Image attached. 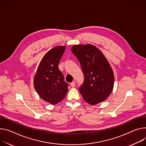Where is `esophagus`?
<instances>
[{
  "mask_svg": "<svg viewBox=\"0 0 146 146\" xmlns=\"http://www.w3.org/2000/svg\"><path fill=\"white\" fill-rule=\"evenodd\" d=\"M75 82L74 81H73V82H72L71 83H70V86H71V87H74V86H75Z\"/></svg>",
  "mask_w": 146,
  "mask_h": 146,
  "instance_id": "34e87169",
  "label": "esophagus"
}]
</instances>
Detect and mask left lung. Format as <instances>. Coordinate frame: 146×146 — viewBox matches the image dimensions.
<instances>
[{
    "instance_id": "8db88e82",
    "label": "left lung",
    "mask_w": 146,
    "mask_h": 146,
    "mask_svg": "<svg viewBox=\"0 0 146 146\" xmlns=\"http://www.w3.org/2000/svg\"><path fill=\"white\" fill-rule=\"evenodd\" d=\"M71 50L80 62L84 80L78 90L84 100L96 105L107 99L114 85L113 70L107 59L95 46L75 45Z\"/></svg>"
}]
</instances>
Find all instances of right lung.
Wrapping results in <instances>:
<instances>
[{
  "label": "right lung",
  "mask_w": 146,
  "mask_h": 146,
  "mask_svg": "<svg viewBox=\"0 0 146 146\" xmlns=\"http://www.w3.org/2000/svg\"><path fill=\"white\" fill-rule=\"evenodd\" d=\"M65 48L59 46L49 50L39 63L34 79L38 95L52 105L61 101L68 91V84L58 68Z\"/></svg>",
  "instance_id": "right-lung-1"
}]
</instances>
